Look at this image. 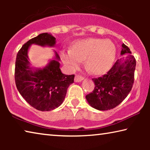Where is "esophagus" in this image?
Here are the masks:
<instances>
[{"label":"esophagus","instance_id":"esophagus-1","mask_svg":"<svg viewBox=\"0 0 150 150\" xmlns=\"http://www.w3.org/2000/svg\"><path fill=\"white\" fill-rule=\"evenodd\" d=\"M84 79V78H83L82 76H81L79 75H76L75 77V82H81V81H83Z\"/></svg>","mask_w":150,"mask_h":150}]
</instances>
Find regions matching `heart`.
<instances>
[{
	"label": "heart",
	"instance_id": "b5f03b06",
	"mask_svg": "<svg viewBox=\"0 0 150 150\" xmlns=\"http://www.w3.org/2000/svg\"><path fill=\"white\" fill-rule=\"evenodd\" d=\"M116 55L115 45L109 40L88 38L79 40L71 51L62 53L63 63L69 69H75L85 60L87 69L94 74H101L111 67Z\"/></svg>",
	"mask_w": 150,
	"mask_h": 150
}]
</instances>
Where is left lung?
<instances>
[{
    "mask_svg": "<svg viewBox=\"0 0 150 150\" xmlns=\"http://www.w3.org/2000/svg\"><path fill=\"white\" fill-rule=\"evenodd\" d=\"M121 55L129 54L126 59H118L111 69L98 78H93L95 88L86 95L92 107L99 110L115 108L125 99L132 88L136 69V59L129 47L122 45Z\"/></svg>",
    "mask_w": 150,
    "mask_h": 150,
    "instance_id": "left-lung-1",
    "label": "left lung"
}]
</instances>
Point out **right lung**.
<instances>
[{
	"instance_id": "add662e5",
	"label": "right lung",
	"mask_w": 150,
	"mask_h": 150,
	"mask_svg": "<svg viewBox=\"0 0 150 150\" xmlns=\"http://www.w3.org/2000/svg\"><path fill=\"white\" fill-rule=\"evenodd\" d=\"M54 46L55 38L43 33L22 45L18 52L15 63L14 79L18 91L32 107L41 111H50L63 103L69 86L74 82L75 75L63 74L55 52V59L42 69L32 70L30 67L28 50L31 44Z\"/></svg>"
}]
</instances>
